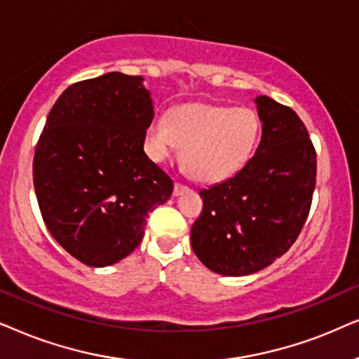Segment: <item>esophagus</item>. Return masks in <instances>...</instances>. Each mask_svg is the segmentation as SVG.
<instances>
[{
  "label": "esophagus",
  "mask_w": 359,
  "mask_h": 359,
  "mask_svg": "<svg viewBox=\"0 0 359 359\" xmlns=\"http://www.w3.org/2000/svg\"><path fill=\"white\" fill-rule=\"evenodd\" d=\"M189 190H190V189L187 187V185H182V184H175V185H174V195H175V197H179V195L187 194Z\"/></svg>",
  "instance_id": "34e87169"
}]
</instances>
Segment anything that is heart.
Segmentation results:
<instances>
[{
	"mask_svg": "<svg viewBox=\"0 0 359 359\" xmlns=\"http://www.w3.org/2000/svg\"><path fill=\"white\" fill-rule=\"evenodd\" d=\"M261 121L251 108L180 104L167 119H156L146 133V149L165 162L184 146V161L195 179L217 182L233 175L250 159L259 140Z\"/></svg>",
	"mask_w": 359,
	"mask_h": 359,
	"instance_id": "heart-1",
	"label": "heart"
}]
</instances>
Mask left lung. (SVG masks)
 <instances>
[{
  "label": "left lung",
  "instance_id": "obj_1",
  "mask_svg": "<svg viewBox=\"0 0 359 359\" xmlns=\"http://www.w3.org/2000/svg\"><path fill=\"white\" fill-rule=\"evenodd\" d=\"M262 123L255 156L235 175L200 190L202 215L190 231L192 250L210 271L248 276L289 251L309 217L317 154L292 108L261 95Z\"/></svg>",
  "mask_w": 359,
  "mask_h": 359
}]
</instances>
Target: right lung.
<instances>
[{
	"label": "right lung",
	"instance_id": "add662e5",
	"mask_svg": "<svg viewBox=\"0 0 359 359\" xmlns=\"http://www.w3.org/2000/svg\"><path fill=\"white\" fill-rule=\"evenodd\" d=\"M142 76L109 72L60 95L36 146L34 190L50 235L83 264L111 266L140 246L174 184L144 152L154 118Z\"/></svg>",
	"mask_w": 359,
	"mask_h": 359
}]
</instances>
